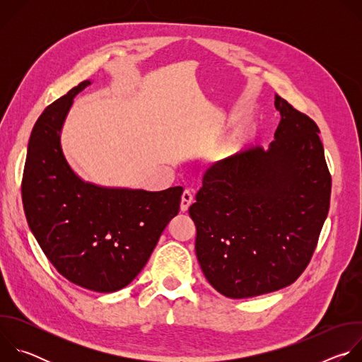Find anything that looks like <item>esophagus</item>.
Masks as SVG:
<instances>
[{
    "instance_id": "esophagus-1",
    "label": "esophagus",
    "mask_w": 362,
    "mask_h": 362,
    "mask_svg": "<svg viewBox=\"0 0 362 362\" xmlns=\"http://www.w3.org/2000/svg\"><path fill=\"white\" fill-rule=\"evenodd\" d=\"M192 202H193V193H192V190L186 189V190L183 192V194H182L180 211H182V212H186V211L189 209V206L192 204Z\"/></svg>"
}]
</instances>
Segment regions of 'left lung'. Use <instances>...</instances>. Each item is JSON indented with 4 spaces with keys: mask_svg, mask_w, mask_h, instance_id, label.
<instances>
[{
    "mask_svg": "<svg viewBox=\"0 0 362 362\" xmlns=\"http://www.w3.org/2000/svg\"><path fill=\"white\" fill-rule=\"evenodd\" d=\"M274 141L214 163L189 215L202 272L222 295L250 298L295 282L328 216L331 175L314 120L276 95Z\"/></svg>",
    "mask_w": 362,
    "mask_h": 362,
    "instance_id": "8db88e82",
    "label": "left lung"
}]
</instances>
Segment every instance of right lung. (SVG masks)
<instances>
[{"label":"right lung","mask_w":362,"mask_h":362,"mask_svg":"<svg viewBox=\"0 0 362 362\" xmlns=\"http://www.w3.org/2000/svg\"><path fill=\"white\" fill-rule=\"evenodd\" d=\"M86 80L49 105L30 136L23 175L28 226L53 267L70 282L116 292L144 268L179 212L182 186L160 192L83 180L67 162L62 132Z\"/></svg>","instance_id":"1"}]
</instances>
